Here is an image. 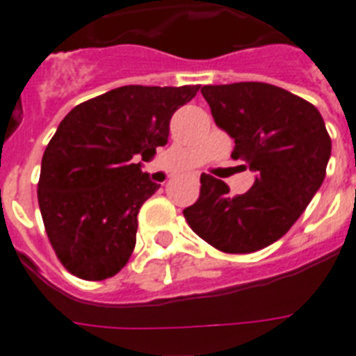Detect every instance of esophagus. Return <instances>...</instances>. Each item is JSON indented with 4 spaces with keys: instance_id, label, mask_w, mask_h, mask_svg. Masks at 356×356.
I'll use <instances>...</instances> for the list:
<instances>
[{
    "instance_id": "obj_1",
    "label": "esophagus",
    "mask_w": 356,
    "mask_h": 356,
    "mask_svg": "<svg viewBox=\"0 0 356 356\" xmlns=\"http://www.w3.org/2000/svg\"><path fill=\"white\" fill-rule=\"evenodd\" d=\"M190 177L195 179V181H197V173H190Z\"/></svg>"
}]
</instances>
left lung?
I'll return each instance as SVG.
<instances>
[{
    "mask_svg": "<svg viewBox=\"0 0 356 356\" xmlns=\"http://www.w3.org/2000/svg\"><path fill=\"white\" fill-rule=\"evenodd\" d=\"M201 94L220 129L234 138V161L257 172L242 195L203 173L200 197L184 209L197 236L223 253H253L277 242L320 190L331 136L320 111L268 83L207 85Z\"/></svg>",
    "mask_w": 356,
    "mask_h": 356,
    "instance_id": "8db88e82",
    "label": "left lung"
}]
</instances>
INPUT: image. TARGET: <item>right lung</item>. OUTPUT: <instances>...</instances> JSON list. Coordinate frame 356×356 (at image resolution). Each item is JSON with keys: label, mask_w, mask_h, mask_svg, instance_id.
Instances as JSON below:
<instances>
[{"label": "right lung", "mask_w": 356, "mask_h": 356, "mask_svg": "<svg viewBox=\"0 0 356 356\" xmlns=\"http://www.w3.org/2000/svg\"><path fill=\"white\" fill-rule=\"evenodd\" d=\"M200 85H129L66 114L42 156L38 205L47 238L70 273L103 281L127 264L138 211L161 184L134 164L168 144L173 113Z\"/></svg>", "instance_id": "1"}]
</instances>
